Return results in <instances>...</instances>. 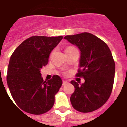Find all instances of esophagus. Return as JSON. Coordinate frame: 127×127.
I'll use <instances>...</instances> for the list:
<instances>
[{
	"instance_id": "obj_1",
	"label": "esophagus",
	"mask_w": 127,
	"mask_h": 127,
	"mask_svg": "<svg viewBox=\"0 0 127 127\" xmlns=\"http://www.w3.org/2000/svg\"><path fill=\"white\" fill-rule=\"evenodd\" d=\"M67 83H68V82H67L66 80H63V85H66Z\"/></svg>"
}]
</instances>
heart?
I'll return each instance as SVG.
<instances>
[{
  "label": "heart",
  "instance_id": "b5f03b06",
  "mask_svg": "<svg viewBox=\"0 0 127 127\" xmlns=\"http://www.w3.org/2000/svg\"><path fill=\"white\" fill-rule=\"evenodd\" d=\"M71 48H73V47H67L66 49H71Z\"/></svg>",
  "mask_w": 127,
  "mask_h": 127
}]
</instances>
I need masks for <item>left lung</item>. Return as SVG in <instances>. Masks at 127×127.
I'll list each match as a JSON object with an SVG mask.
<instances>
[{"label":"left lung","mask_w":127,"mask_h":127,"mask_svg":"<svg viewBox=\"0 0 127 127\" xmlns=\"http://www.w3.org/2000/svg\"><path fill=\"white\" fill-rule=\"evenodd\" d=\"M64 38L80 49L77 76L85 78L80 85L74 80L71 82L75 87L70 97L71 104L80 112L94 111L107 102L112 91L116 66L111 52L105 42L90 33Z\"/></svg>","instance_id":"1"}]
</instances>
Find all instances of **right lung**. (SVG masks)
<instances>
[{"mask_svg":"<svg viewBox=\"0 0 127 127\" xmlns=\"http://www.w3.org/2000/svg\"><path fill=\"white\" fill-rule=\"evenodd\" d=\"M63 36H32L24 40L11 55L7 82L14 100L27 113L40 115L54 106L62 86L60 76L43 80L40 69L48 63L51 51Z\"/></svg>","mask_w":127,"mask_h":127,"instance_id":"right-lung-1","label":"right lung"}]
</instances>
